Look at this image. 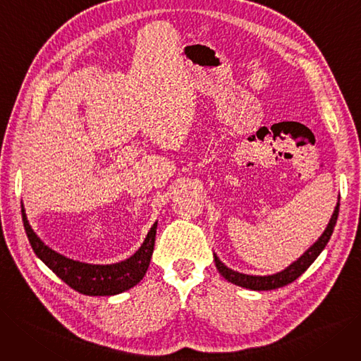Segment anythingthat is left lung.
Wrapping results in <instances>:
<instances>
[{"instance_id": "1", "label": "left lung", "mask_w": 361, "mask_h": 361, "mask_svg": "<svg viewBox=\"0 0 361 361\" xmlns=\"http://www.w3.org/2000/svg\"><path fill=\"white\" fill-rule=\"evenodd\" d=\"M338 216H339V202L335 208V212L327 224L326 231L323 232V235L318 238V241L308 250L305 251V255L302 257H299L295 263H291L287 269L274 274V275H268V276H256V275H247V274H239L236 271H232L231 268H228L224 263L220 262V259L214 255V260H216V266L219 272L228 279L229 283L244 287V288H250V290H274V288H279L284 287L290 283L298 279L310 266L314 263V260L319 256V252L324 250V247L327 245L329 239L333 233V229H335L336 221H338Z\"/></svg>"}]
</instances>
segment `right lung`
I'll list each match as a JSON object with an SVG mask.
<instances>
[{"label": "right lung", "mask_w": 361, "mask_h": 361, "mask_svg": "<svg viewBox=\"0 0 361 361\" xmlns=\"http://www.w3.org/2000/svg\"><path fill=\"white\" fill-rule=\"evenodd\" d=\"M22 220L26 236L35 255L55 272L65 284L86 296H113L137 286L149 269L154 248L157 223L152 226L140 250L125 262L114 264H89L63 257L44 245L34 233L22 208Z\"/></svg>", "instance_id": "add662e5"}]
</instances>
